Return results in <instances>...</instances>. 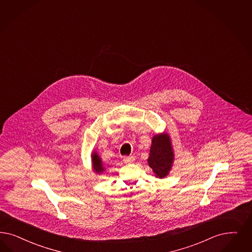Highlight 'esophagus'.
Segmentation results:
<instances>
[{"label":"esophagus","instance_id":"34e87169","mask_svg":"<svg viewBox=\"0 0 252 252\" xmlns=\"http://www.w3.org/2000/svg\"><path fill=\"white\" fill-rule=\"evenodd\" d=\"M123 161L126 163V164H131L135 161V157H125Z\"/></svg>","mask_w":252,"mask_h":252}]
</instances>
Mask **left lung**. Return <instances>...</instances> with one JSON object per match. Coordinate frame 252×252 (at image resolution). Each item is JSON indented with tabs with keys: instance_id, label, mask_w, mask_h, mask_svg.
<instances>
[{
	"instance_id": "1",
	"label": "left lung",
	"mask_w": 252,
	"mask_h": 252,
	"mask_svg": "<svg viewBox=\"0 0 252 252\" xmlns=\"http://www.w3.org/2000/svg\"><path fill=\"white\" fill-rule=\"evenodd\" d=\"M173 161V149L169 136L166 133L156 135L152 139L148 164L157 178L163 179L167 176L172 167Z\"/></svg>"
}]
</instances>
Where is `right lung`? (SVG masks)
I'll return each instance as SVG.
<instances>
[{
  "instance_id": "right-lung-1",
  "label": "right lung",
  "mask_w": 252,
  "mask_h": 252,
  "mask_svg": "<svg viewBox=\"0 0 252 252\" xmlns=\"http://www.w3.org/2000/svg\"><path fill=\"white\" fill-rule=\"evenodd\" d=\"M91 157H92V165H93V168H94L95 172L102 173L104 171L105 168L103 167V164H102L100 157H98V155L95 152H93Z\"/></svg>"
}]
</instances>
